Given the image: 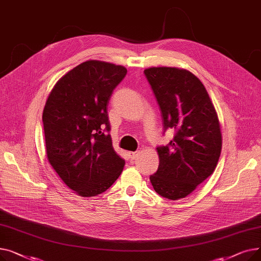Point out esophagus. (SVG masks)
<instances>
[{
	"instance_id": "esophagus-1",
	"label": "esophagus",
	"mask_w": 261,
	"mask_h": 261,
	"mask_svg": "<svg viewBox=\"0 0 261 261\" xmlns=\"http://www.w3.org/2000/svg\"><path fill=\"white\" fill-rule=\"evenodd\" d=\"M128 155H129V158L131 159V160H135L136 159V156L139 155V152L138 151H130V152H128Z\"/></svg>"
}]
</instances>
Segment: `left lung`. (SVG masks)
Here are the masks:
<instances>
[{
    "label": "left lung",
    "mask_w": 261,
    "mask_h": 261,
    "mask_svg": "<svg viewBox=\"0 0 261 261\" xmlns=\"http://www.w3.org/2000/svg\"><path fill=\"white\" fill-rule=\"evenodd\" d=\"M144 74L161 110L164 133L174 131L166 146L156 148L154 190L169 200L187 197L214 172L222 136L210 95L193 73L176 67H150Z\"/></svg>",
    "instance_id": "left-lung-1"
}]
</instances>
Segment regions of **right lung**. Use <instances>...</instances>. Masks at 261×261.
<instances>
[{
  "label": "right lung",
  "instance_id": "1",
  "mask_svg": "<svg viewBox=\"0 0 261 261\" xmlns=\"http://www.w3.org/2000/svg\"><path fill=\"white\" fill-rule=\"evenodd\" d=\"M126 74L121 65L89 60L61 77L46 100L42 121L48 162L81 197L102 194L125 166L112 146L108 105Z\"/></svg>",
  "mask_w": 261,
  "mask_h": 261
}]
</instances>
